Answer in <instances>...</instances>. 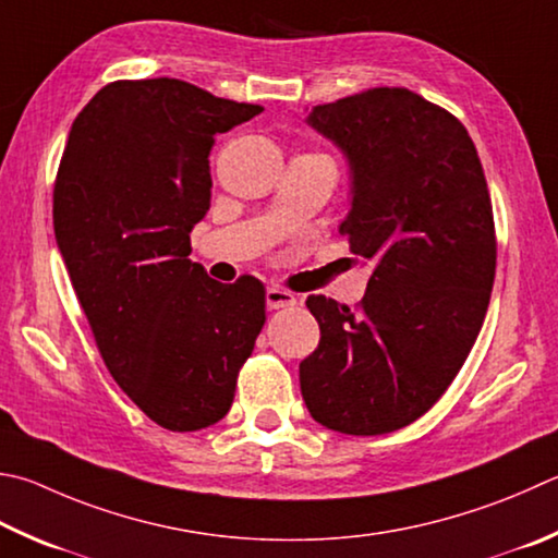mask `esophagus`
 I'll return each mask as SVG.
<instances>
[{
	"label": "esophagus",
	"mask_w": 558,
	"mask_h": 558,
	"mask_svg": "<svg viewBox=\"0 0 558 558\" xmlns=\"http://www.w3.org/2000/svg\"><path fill=\"white\" fill-rule=\"evenodd\" d=\"M295 295L290 290L282 288H268L266 290V307L268 310H282V307H292L295 305Z\"/></svg>",
	"instance_id": "esophagus-1"
}]
</instances>
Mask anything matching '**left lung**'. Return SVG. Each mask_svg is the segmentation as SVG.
I'll use <instances>...</instances> for the list:
<instances>
[{"label": "left lung", "mask_w": 558, "mask_h": 558, "mask_svg": "<svg viewBox=\"0 0 558 558\" xmlns=\"http://www.w3.org/2000/svg\"><path fill=\"white\" fill-rule=\"evenodd\" d=\"M307 124L349 160L339 231L376 268L356 310L307 298L322 337L300 390L322 427L376 437L447 392L483 327L498 258L488 182L461 121L404 87L319 105Z\"/></svg>", "instance_id": "left-lung-1"}]
</instances>
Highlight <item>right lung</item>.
<instances>
[{"label":"right lung","instance_id":"1","mask_svg":"<svg viewBox=\"0 0 558 558\" xmlns=\"http://www.w3.org/2000/svg\"><path fill=\"white\" fill-rule=\"evenodd\" d=\"M260 111L173 77L117 80L60 158L53 229L80 307L111 378L170 432L225 417L266 322L260 280L221 286L187 258L215 136Z\"/></svg>","mask_w":558,"mask_h":558}]
</instances>
